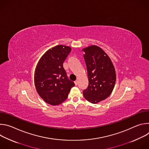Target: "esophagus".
<instances>
[{
  "instance_id": "34e87169",
  "label": "esophagus",
  "mask_w": 149,
  "mask_h": 149,
  "mask_svg": "<svg viewBox=\"0 0 149 149\" xmlns=\"http://www.w3.org/2000/svg\"><path fill=\"white\" fill-rule=\"evenodd\" d=\"M74 83H75V86H77L78 84V80L75 81H74Z\"/></svg>"
}]
</instances>
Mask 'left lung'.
<instances>
[{
  "label": "left lung",
  "instance_id": "8db88e82",
  "mask_svg": "<svg viewBox=\"0 0 149 149\" xmlns=\"http://www.w3.org/2000/svg\"><path fill=\"white\" fill-rule=\"evenodd\" d=\"M82 51L89 82L83 94L87 101L97 104L111 94L116 80L115 69L109 56L101 48L92 45Z\"/></svg>",
  "mask_w": 149,
  "mask_h": 149
}]
</instances>
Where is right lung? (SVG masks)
I'll return each mask as SVG.
<instances>
[{
  "mask_svg": "<svg viewBox=\"0 0 149 149\" xmlns=\"http://www.w3.org/2000/svg\"><path fill=\"white\" fill-rule=\"evenodd\" d=\"M71 48L57 45L47 51L39 59L35 72V85L39 96L52 105H59L68 97L75 86L63 67Z\"/></svg>",
  "mask_w": 149,
  "mask_h": 149,
  "instance_id": "1",
  "label": "right lung"
}]
</instances>
